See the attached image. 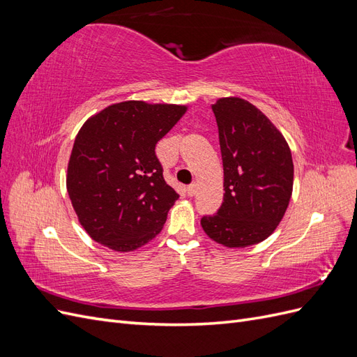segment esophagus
Returning a JSON list of instances; mask_svg holds the SVG:
<instances>
[{"mask_svg": "<svg viewBox=\"0 0 357 357\" xmlns=\"http://www.w3.org/2000/svg\"><path fill=\"white\" fill-rule=\"evenodd\" d=\"M186 190H188V195H189V197L195 195V193H197V185H195V183H192V185H189Z\"/></svg>", "mask_w": 357, "mask_h": 357, "instance_id": "esophagus-1", "label": "esophagus"}]
</instances>
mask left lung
Returning a JSON list of instances; mask_svg holds the SVG:
<instances>
[{"label":"left lung","instance_id":"8db88e82","mask_svg":"<svg viewBox=\"0 0 357 357\" xmlns=\"http://www.w3.org/2000/svg\"><path fill=\"white\" fill-rule=\"evenodd\" d=\"M223 162V202L201 226L215 243L247 247L264 241L283 219L294 188V162L284 137L241 98L213 107Z\"/></svg>","mask_w":357,"mask_h":357}]
</instances>
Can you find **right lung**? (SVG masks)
<instances>
[{"label":"right lung","instance_id":"right-lung-1","mask_svg":"<svg viewBox=\"0 0 357 357\" xmlns=\"http://www.w3.org/2000/svg\"><path fill=\"white\" fill-rule=\"evenodd\" d=\"M185 112L181 105L125 101L84 122L67 189L92 240L131 252L160 232L178 193L167 185L155 147Z\"/></svg>","mask_w":357,"mask_h":357}]
</instances>
